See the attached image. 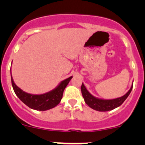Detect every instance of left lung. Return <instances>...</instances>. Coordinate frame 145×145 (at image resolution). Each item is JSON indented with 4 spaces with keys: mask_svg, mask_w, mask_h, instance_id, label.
<instances>
[{
    "mask_svg": "<svg viewBox=\"0 0 145 145\" xmlns=\"http://www.w3.org/2000/svg\"><path fill=\"white\" fill-rule=\"evenodd\" d=\"M133 85V84H132L130 90L123 96L118 97V98L112 99V100H105V99H100L95 97L93 95L90 94L83 83H82L81 86V93L85 102L90 108L98 112H108V111L113 110L115 108L118 107L123 103V102L126 100L132 90Z\"/></svg>",
    "mask_w": 145,
    "mask_h": 145,
    "instance_id": "left-lung-1",
    "label": "left lung"
}]
</instances>
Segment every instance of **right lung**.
I'll return each instance as SVG.
<instances>
[{"label": "right lung", "instance_id": "add662e5", "mask_svg": "<svg viewBox=\"0 0 145 145\" xmlns=\"http://www.w3.org/2000/svg\"><path fill=\"white\" fill-rule=\"evenodd\" d=\"M72 76L61 81L55 88L51 91L40 95H33L23 91L14 83L11 74V81L13 90L16 95L27 106L32 109L38 111H46L56 106L60 102L63 92L69 83Z\"/></svg>", "mask_w": 145, "mask_h": 145}]
</instances>
